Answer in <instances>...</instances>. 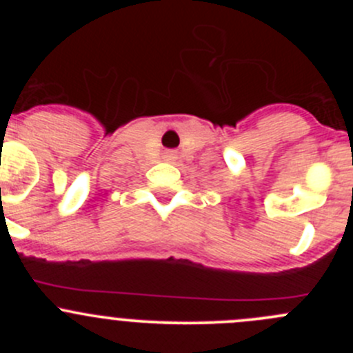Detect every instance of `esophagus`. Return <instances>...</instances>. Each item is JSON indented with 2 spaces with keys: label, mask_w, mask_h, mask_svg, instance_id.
Instances as JSON below:
<instances>
[{
  "label": "esophagus",
  "mask_w": 353,
  "mask_h": 353,
  "mask_svg": "<svg viewBox=\"0 0 353 353\" xmlns=\"http://www.w3.org/2000/svg\"><path fill=\"white\" fill-rule=\"evenodd\" d=\"M167 157H169V159H170V157H172V154H167Z\"/></svg>",
  "instance_id": "34e87169"
}]
</instances>
